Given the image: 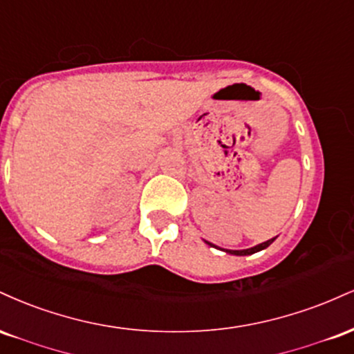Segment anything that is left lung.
I'll list each match as a JSON object with an SVG mask.
<instances>
[{
    "label": "left lung",
    "mask_w": 354,
    "mask_h": 354,
    "mask_svg": "<svg viewBox=\"0 0 354 354\" xmlns=\"http://www.w3.org/2000/svg\"><path fill=\"white\" fill-rule=\"evenodd\" d=\"M274 239H276V236L268 239V241H265V243H259V245H256L253 248H248V250H223V251H225V253H228V254H234V256H248V254L258 253V251H261V250H266V248L270 246L271 243L274 241ZM205 243H206V245H209V246H214L213 243H209V241H205ZM214 248H218V246H214ZM219 250H221V248H219Z\"/></svg>",
    "instance_id": "obj_1"
}]
</instances>
